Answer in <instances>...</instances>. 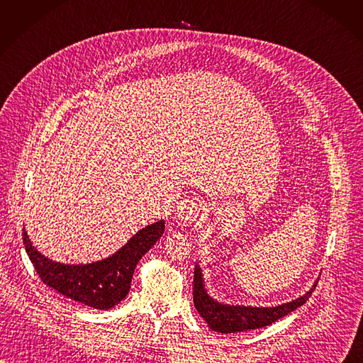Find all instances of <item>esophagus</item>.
I'll list each match as a JSON object with an SVG mask.
<instances>
[{"label":"esophagus","mask_w":363,"mask_h":363,"mask_svg":"<svg viewBox=\"0 0 363 363\" xmlns=\"http://www.w3.org/2000/svg\"><path fill=\"white\" fill-rule=\"evenodd\" d=\"M203 214V207L201 204L192 201V200H186L181 204V208H179V217L184 220H188V222H194L197 220L199 217Z\"/></svg>","instance_id":"esophagus-1"}]
</instances>
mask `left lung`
<instances>
[{
	"label": "left lung",
	"mask_w": 363,
	"mask_h": 363,
	"mask_svg": "<svg viewBox=\"0 0 363 363\" xmlns=\"http://www.w3.org/2000/svg\"><path fill=\"white\" fill-rule=\"evenodd\" d=\"M317 283L318 280L303 296L277 306L258 308L245 305H228L217 302L207 294L204 287L203 273L200 265L197 264L194 270V306L203 317V320L208 324V327L217 333L228 334L257 330L273 324L274 321L283 318L296 308L302 306L312 295Z\"/></svg>",
	"instance_id": "obj_1"
}]
</instances>
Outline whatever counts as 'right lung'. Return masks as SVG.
Returning a JSON list of instances; mask_svg holds the SVG:
<instances>
[{"instance_id":"add662e5","label":"right lung","mask_w":363,"mask_h":363,"mask_svg":"<svg viewBox=\"0 0 363 363\" xmlns=\"http://www.w3.org/2000/svg\"><path fill=\"white\" fill-rule=\"evenodd\" d=\"M164 232V220L138 230L113 255L90 264H62L42 255L23 228V242L40 280L72 301L94 309H111L123 301L131 287L137 262Z\"/></svg>"}]
</instances>
